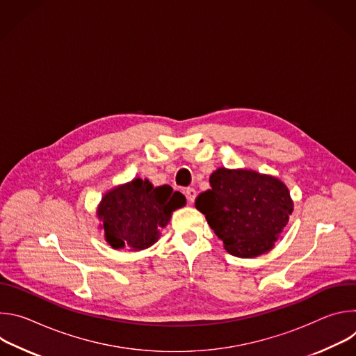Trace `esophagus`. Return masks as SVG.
Masks as SVG:
<instances>
[{
    "instance_id": "esophagus-1",
    "label": "esophagus",
    "mask_w": 356,
    "mask_h": 356,
    "mask_svg": "<svg viewBox=\"0 0 356 356\" xmlns=\"http://www.w3.org/2000/svg\"><path fill=\"white\" fill-rule=\"evenodd\" d=\"M186 197H187V201L190 202V204H191V202H194V200H195V195H197V193H195V190L194 188H186Z\"/></svg>"
}]
</instances>
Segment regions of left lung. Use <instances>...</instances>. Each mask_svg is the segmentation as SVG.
Wrapping results in <instances>:
<instances>
[{
  "label": "left lung",
  "mask_w": 356,
  "mask_h": 356,
  "mask_svg": "<svg viewBox=\"0 0 356 356\" xmlns=\"http://www.w3.org/2000/svg\"><path fill=\"white\" fill-rule=\"evenodd\" d=\"M211 188L195 198V209L239 258H255L273 248L293 210L287 187L272 176L220 168Z\"/></svg>",
  "instance_id": "1"
}]
</instances>
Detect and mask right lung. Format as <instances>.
<instances>
[{"mask_svg":"<svg viewBox=\"0 0 356 356\" xmlns=\"http://www.w3.org/2000/svg\"><path fill=\"white\" fill-rule=\"evenodd\" d=\"M184 204V195L170 186L154 187L149 180L135 179L107 193L97 214L113 248L139 250L156 242L172 213Z\"/></svg>","mask_w":356,"mask_h":356,"instance_id":"right-lung-1","label":"right lung"}]
</instances>
